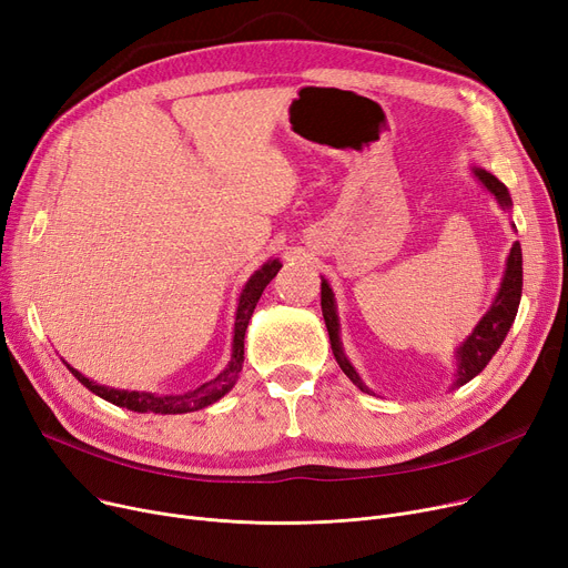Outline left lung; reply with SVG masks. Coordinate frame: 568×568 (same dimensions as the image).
<instances>
[{
	"label": "left lung",
	"instance_id": "1",
	"mask_svg": "<svg viewBox=\"0 0 568 568\" xmlns=\"http://www.w3.org/2000/svg\"><path fill=\"white\" fill-rule=\"evenodd\" d=\"M474 173L495 194L499 205L508 210L510 207V196H508L506 184L499 182L493 173L483 171V169H476ZM520 295H523V250L516 242V245L510 247V256H508V263H506V275H504L501 288L497 293V301L493 303L490 312L478 321V326L467 337V342L460 348H457V376H455L453 386H465L467 382H471L474 376L478 372H483V367L488 365L490 358L497 354V348L501 346V342H504V337L510 328V323L516 321ZM321 312H323V318H326V328H328V335H331L333 354H335V361L339 363L342 372L363 393H369V388L361 382V376L356 374L354 367H351V363L346 361L344 351H342L339 323H337V314H335V298H333V291H331L326 280L321 282Z\"/></svg>",
	"mask_w": 568,
	"mask_h": 568
}]
</instances>
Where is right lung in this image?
<instances>
[{
    "label": "right lung",
    "mask_w": 568,
    "mask_h": 568,
    "mask_svg": "<svg viewBox=\"0 0 568 568\" xmlns=\"http://www.w3.org/2000/svg\"><path fill=\"white\" fill-rule=\"evenodd\" d=\"M282 263L280 261H267L261 270L250 277L245 291L240 295V305H237V314H235V335H233V356L231 363L226 365V369L222 374L214 376L207 384L189 390L184 395H150V393H136V390H118V388H105L99 386L94 382H90L88 376L80 374L78 369L69 367L75 379L83 384L85 388H90L94 395L118 404V407L139 412V414H186V412H199L207 404L217 402L220 397H224L237 382V376L242 372V363H245V331L247 323L254 314V307L261 298L263 288L273 282V277L280 273Z\"/></svg>",
    "instance_id": "right-lung-1"
}]
</instances>
